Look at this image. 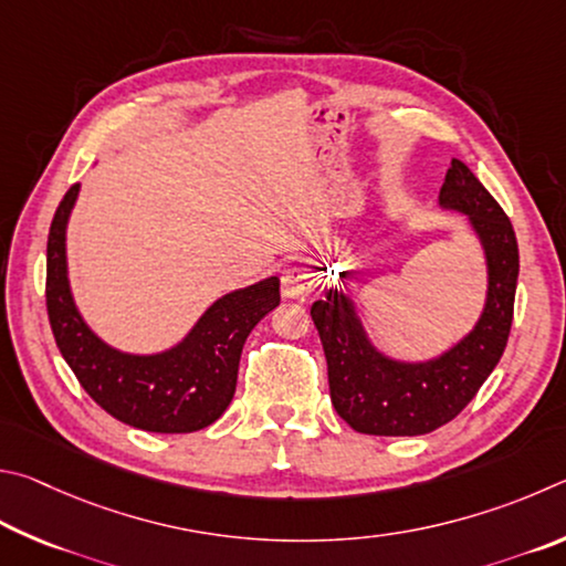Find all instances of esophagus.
<instances>
[{
    "mask_svg": "<svg viewBox=\"0 0 566 566\" xmlns=\"http://www.w3.org/2000/svg\"><path fill=\"white\" fill-rule=\"evenodd\" d=\"M315 291V277L303 265H291L283 273V295L293 301H305Z\"/></svg>",
    "mask_w": 566,
    "mask_h": 566,
    "instance_id": "1",
    "label": "esophagus"
}]
</instances>
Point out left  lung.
<instances>
[{"label":"left lung","instance_id":"obj_1","mask_svg":"<svg viewBox=\"0 0 566 566\" xmlns=\"http://www.w3.org/2000/svg\"><path fill=\"white\" fill-rule=\"evenodd\" d=\"M440 203L470 218L488 255V303L468 338L438 360L398 363L373 348L345 293L328 291L311 308L328 360L333 408L363 434L412 438L442 428L468 408L507 348L520 275V248L510 218L458 158L444 176Z\"/></svg>","mask_w":566,"mask_h":566}]
</instances>
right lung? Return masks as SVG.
<instances>
[{"mask_svg": "<svg viewBox=\"0 0 566 566\" xmlns=\"http://www.w3.org/2000/svg\"><path fill=\"white\" fill-rule=\"evenodd\" d=\"M78 193L59 203L46 241V313L59 353L98 408L146 432H196L221 418L233 400L248 333L281 303V281L248 285L218 298L184 343L158 355L108 348L78 315L66 277V221Z\"/></svg>", "mask_w": 566, "mask_h": 566, "instance_id": "right-lung-1", "label": "right lung"}]
</instances>
